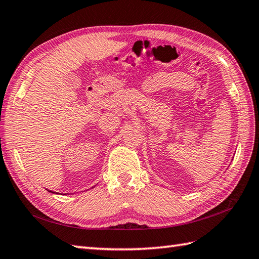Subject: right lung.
Returning <instances> with one entry per match:
<instances>
[{"label":"right lung","instance_id":"add662e5","mask_svg":"<svg viewBox=\"0 0 259 259\" xmlns=\"http://www.w3.org/2000/svg\"><path fill=\"white\" fill-rule=\"evenodd\" d=\"M50 192H51V193H54V192H52V190H50Z\"/></svg>","mask_w":259,"mask_h":259}]
</instances>
